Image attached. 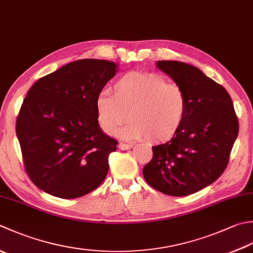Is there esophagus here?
I'll use <instances>...</instances> for the list:
<instances>
[{"label":"esophagus","instance_id":"esophagus-1","mask_svg":"<svg viewBox=\"0 0 253 253\" xmlns=\"http://www.w3.org/2000/svg\"><path fill=\"white\" fill-rule=\"evenodd\" d=\"M132 147H133L132 143H124V142H121L120 145H118V148H120L121 150H129V149H131Z\"/></svg>","mask_w":253,"mask_h":253}]
</instances>
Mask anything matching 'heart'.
<instances>
[{
  "label": "heart",
  "mask_w": 253,
  "mask_h": 253,
  "mask_svg": "<svg viewBox=\"0 0 253 253\" xmlns=\"http://www.w3.org/2000/svg\"><path fill=\"white\" fill-rule=\"evenodd\" d=\"M187 101L182 88L156 73L128 72L96 100L102 129L113 133L130 118L120 135L130 139L149 138L166 142L176 135L185 120Z\"/></svg>",
  "instance_id": "1"
}]
</instances>
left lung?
<instances>
[{
    "mask_svg": "<svg viewBox=\"0 0 253 253\" xmlns=\"http://www.w3.org/2000/svg\"><path fill=\"white\" fill-rule=\"evenodd\" d=\"M157 68L184 92L187 111L176 135L152 147L143 177L167 195L186 196L211 185L225 171L238 136V118L226 88L199 68L168 60L158 61Z\"/></svg>",
    "mask_w": 253,
    "mask_h": 253,
    "instance_id": "1",
    "label": "left lung"
}]
</instances>
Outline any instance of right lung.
<instances>
[{
	"label": "right lung",
	"instance_id": "1",
	"mask_svg": "<svg viewBox=\"0 0 253 253\" xmlns=\"http://www.w3.org/2000/svg\"><path fill=\"white\" fill-rule=\"evenodd\" d=\"M118 64L98 59L70 62L34 84L16 120L25 170L38 189L77 199L105 180L117 141L98 125L96 100Z\"/></svg>",
	"mask_w": 253,
	"mask_h": 253
}]
</instances>
